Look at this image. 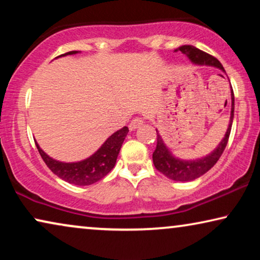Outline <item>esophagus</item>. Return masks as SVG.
I'll use <instances>...</instances> for the list:
<instances>
[{
	"label": "esophagus",
	"instance_id": "1",
	"mask_svg": "<svg viewBox=\"0 0 260 260\" xmlns=\"http://www.w3.org/2000/svg\"><path fill=\"white\" fill-rule=\"evenodd\" d=\"M142 124H143V119L141 118V117H136V118H134L131 120L130 124H129V129L133 131L135 129H137L138 126H141Z\"/></svg>",
	"mask_w": 260,
	"mask_h": 260
}]
</instances>
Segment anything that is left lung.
<instances>
[{
  "label": "left lung",
  "mask_w": 260,
  "mask_h": 260,
  "mask_svg": "<svg viewBox=\"0 0 260 260\" xmlns=\"http://www.w3.org/2000/svg\"><path fill=\"white\" fill-rule=\"evenodd\" d=\"M176 51L182 52L183 54H186L188 58L190 59L191 62L197 63V65H207V66H214L218 67L221 71L225 72L221 63L214 56L208 54V53L202 52L200 49L194 47L190 45H184L179 47ZM233 117H234V93L232 90V110H231V118L230 124L227 127V131L225 134V137L222 138V141L220 142L218 147L213 150L211 154L206 156V157L194 159V161H182L174 157L172 152L168 150V148L166 147L165 142H163L162 137L159 136L157 130V144H156L155 151L152 152V161H154L155 168L158 170L159 173H162L163 175H166L168 179L174 181H193L198 177L204 175L205 173H207L216 162L219 161L220 156L222 155L223 150H225L227 142H229L231 129H232V123H233Z\"/></svg>",
  "instance_id": "1"
}]
</instances>
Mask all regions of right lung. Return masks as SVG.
<instances>
[{"mask_svg": "<svg viewBox=\"0 0 260 260\" xmlns=\"http://www.w3.org/2000/svg\"><path fill=\"white\" fill-rule=\"evenodd\" d=\"M77 53L78 51H72L59 56L77 54ZM127 133H129L127 126L122 127L115 134H112L93 155L83 161L73 163L59 162L56 159H53L46 152L42 151L38 143L35 144H37L44 162L56 176L66 182L77 184V186H88V184L98 182L99 180H102L111 172L116 165L117 156L119 154L120 147H122Z\"/></svg>", "mask_w": 260, "mask_h": 260, "instance_id": "add662e5", "label": "right lung"}]
</instances>
